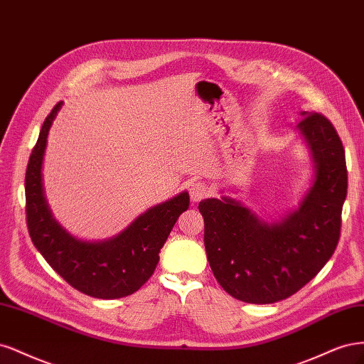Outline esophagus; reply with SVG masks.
<instances>
[{
	"label": "esophagus",
	"instance_id": "esophagus-1",
	"mask_svg": "<svg viewBox=\"0 0 364 364\" xmlns=\"http://www.w3.org/2000/svg\"><path fill=\"white\" fill-rule=\"evenodd\" d=\"M208 193H210V187L205 183H203V181L192 183V186H191V198H192L193 203H199V201H201V199L208 196Z\"/></svg>",
	"mask_w": 364,
	"mask_h": 364
}]
</instances>
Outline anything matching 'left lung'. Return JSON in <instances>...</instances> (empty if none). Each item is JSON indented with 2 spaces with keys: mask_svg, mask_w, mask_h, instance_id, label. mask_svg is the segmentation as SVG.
Segmentation results:
<instances>
[{
  "mask_svg": "<svg viewBox=\"0 0 364 364\" xmlns=\"http://www.w3.org/2000/svg\"><path fill=\"white\" fill-rule=\"evenodd\" d=\"M302 116L298 128L311 149L316 175L296 212L267 225L230 198L198 205L213 275L243 302L274 304L291 296L319 274L338 243L348 191L345 149L322 113Z\"/></svg>",
  "mask_w": 364,
  "mask_h": 364,
  "instance_id": "obj_1",
  "label": "left lung"
}]
</instances>
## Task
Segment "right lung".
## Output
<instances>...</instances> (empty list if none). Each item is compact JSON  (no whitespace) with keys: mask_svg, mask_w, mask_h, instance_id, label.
<instances>
[{"mask_svg":"<svg viewBox=\"0 0 364 364\" xmlns=\"http://www.w3.org/2000/svg\"><path fill=\"white\" fill-rule=\"evenodd\" d=\"M57 102L46 116L26 172V218L38 251L69 286L85 295L116 299L132 295L154 274L159 252L178 216L189 208L186 192L149 208L118 236L105 242H83L53 219L42 192L41 168Z\"/></svg>","mask_w":364,"mask_h":364,"instance_id":"right-lung-1","label":"right lung"}]
</instances>
